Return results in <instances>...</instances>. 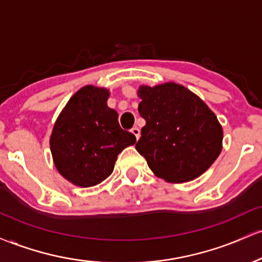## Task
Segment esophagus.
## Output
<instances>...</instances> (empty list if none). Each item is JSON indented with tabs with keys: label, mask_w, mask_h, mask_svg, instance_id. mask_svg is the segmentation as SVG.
Wrapping results in <instances>:
<instances>
[{
	"label": "esophagus",
	"mask_w": 262,
	"mask_h": 262,
	"mask_svg": "<svg viewBox=\"0 0 262 262\" xmlns=\"http://www.w3.org/2000/svg\"><path fill=\"white\" fill-rule=\"evenodd\" d=\"M130 132L135 135V138H137V140L139 139V137H140V129H139V128H138V127H133V128H132Z\"/></svg>",
	"instance_id": "obj_1"
}]
</instances>
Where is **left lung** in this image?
<instances>
[{"mask_svg": "<svg viewBox=\"0 0 262 262\" xmlns=\"http://www.w3.org/2000/svg\"><path fill=\"white\" fill-rule=\"evenodd\" d=\"M138 107L145 119L135 149L150 170L167 182L201 176L222 151L223 129L215 114L185 86H140Z\"/></svg>", "mask_w": 262, "mask_h": 262, "instance_id": "obj_1", "label": "left lung"}]
</instances>
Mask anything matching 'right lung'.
<instances>
[{"instance_id":"obj_1","label":"right lung","mask_w":262,"mask_h":262,"mask_svg":"<svg viewBox=\"0 0 262 262\" xmlns=\"http://www.w3.org/2000/svg\"><path fill=\"white\" fill-rule=\"evenodd\" d=\"M110 91L87 85L69 100L50 135L54 165L68 181L91 187L113 172L117 156L135 135L121 128L118 113L107 106Z\"/></svg>"}]
</instances>
